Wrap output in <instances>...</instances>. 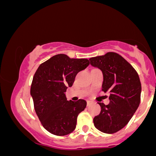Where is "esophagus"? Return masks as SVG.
Here are the masks:
<instances>
[{
  "mask_svg": "<svg viewBox=\"0 0 156 156\" xmlns=\"http://www.w3.org/2000/svg\"><path fill=\"white\" fill-rule=\"evenodd\" d=\"M87 106H90L92 104V101H87Z\"/></svg>",
  "mask_w": 156,
  "mask_h": 156,
  "instance_id": "1",
  "label": "esophagus"
}]
</instances>
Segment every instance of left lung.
<instances>
[{
    "label": "left lung",
    "instance_id": "8db88e82",
    "mask_svg": "<svg viewBox=\"0 0 156 156\" xmlns=\"http://www.w3.org/2000/svg\"><path fill=\"white\" fill-rule=\"evenodd\" d=\"M89 61L103 72L102 90L110 93L108 105L99 103L101 112L94 117V125L101 132L114 133L129 122L140 103L139 75L129 62L114 52L92 57Z\"/></svg>",
    "mask_w": 156,
    "mask_h": 156
}]
</instances>
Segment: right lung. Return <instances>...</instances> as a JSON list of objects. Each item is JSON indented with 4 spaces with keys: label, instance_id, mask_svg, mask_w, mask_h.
Instances as JSON below:
<instances>
[{
    "label": "right lung",
    "instance_id": "right-lung-1",
    "mask_svg": "<svg viewBox=\"0 0 156 156\" xmlns=\"http://www.w3.org/2000/svg\"><path fill=\"white\" fill-rule=\"evenodd\" d=\"M89 61L53 55L39 65L31 87L34 106L42 126L55 136H65L76 129L77 118L87 106L84 100L67 101L64 92L72 87L76 75Z\"/></svg>",
    "mask_w": 156,
    "mask_h": 156
}]
</instances>
